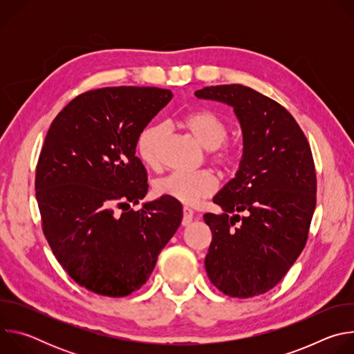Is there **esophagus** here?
Instances as JSON below:
<instances>
[{"label": "esophagus", "instance_id": "34e87169", "mask_svg": "<svg viewBox=\"0 0 354 354\" xmlns=\"http://www.w3.org/2000/svg\"><path fill=\"white\" fill-rule=\"evenodd\" d=\"M193 220V210L189 207H183V218H182V225L187 227Z\"/></svg>", "mask_w": 354, "mask_h": 354}]
</instances>
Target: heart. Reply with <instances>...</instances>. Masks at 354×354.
<instances>
[{
	"label": "heart",
	"mask_w": 354,
	"mask_h": 354,
	"mask_svg": "<svg viewBox=\"0 0 354 354\" xmlns=\"http://www.w3.org/2000/svg\"><path fill=\"white\" fill-rule=\"evenodd\" d=\"M182 126L206 149L218 153L214 162L225 169L235 168L239 161V151L234 145H223L228 137L227 123L214 112L201 109L182 118ZM167 138V129L162 124L147 126L137 138V151L141 161L149 168L161 165V151ZM157 193L171 197L183 205L192 206L200 198L212 196L217 189V180L213 174L201 172H172L158 180Z\"/></svg>",
	"instance_id": "b5f03b06"
}]
</instances>
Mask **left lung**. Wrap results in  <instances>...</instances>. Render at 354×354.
Wrapping results in <instances>:
<instances>
[{"label":"left lung","instance_id":"obj_1","mask_svg":"<svg viewBox=\"0 0 354 354\" xmlns=\"http://www.w3.org/2000/svg\"><path fill=\"white\" fill-rule=\"evenodd\" d=\"M194 95L231 106L243 137L235 178L213 198L223 213L203 217L213 234L206 272L224 294L255 297L273 288L306 246L317 205L311 148L295 119L255 89L231 84Z\"/></svg>","mask_w":354,"mask_h":354}]
</instances>
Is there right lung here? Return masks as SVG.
Returning <instances> with one entry per match:
<instances>
[{
  "label": "right lung",
  "instance_id": "1",
  "mask_svg": "<svg viewBox=\"0 0 354 354\" xmlns=\"http://www.w3.org/2000/svg\"><path fill=\"white\" fill-rule=\"evenodd\" d=\"M172 96L156 86L88 91L46 134L35 179L43 232L63 269L92 292L138 290L180 225L182 205L167 196L115 213L147 194L137 138Z\"/></svg>",
  "mask_w": 354,
  "mask_h": 354
}]
</instances>
